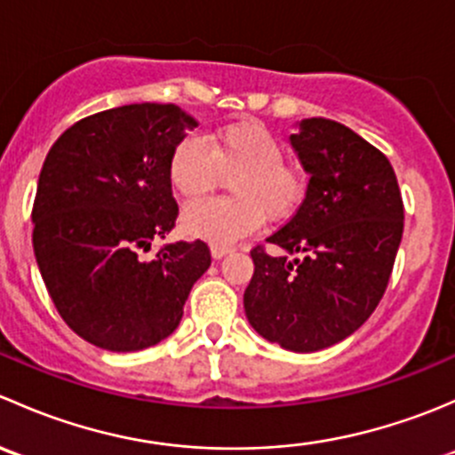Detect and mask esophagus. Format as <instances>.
Here are the masks:
<instances>
[{
    "label": "esophagus",
    "mask_w": 455,
    "mask_h": 455,
    "mask_svg": "<svg viewBox=\"0 0 455 455\" xmlns=\"http://www.w3.org/2000/svg\"><path fill=\"white\" fill-rule=\"evenodd\" d=\"M231 253V249H228V246H211V255H213V259H222L224 255H228Z\"/></svg>",
    "instance_id": "1"
}]
</instances>
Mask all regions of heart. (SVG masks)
Listing matches in <instances>:
<instances>
[{"instance_id": "heart-1", "label": "heart", "mask_w": 455, "mask_h": 455, "mask_svg": "<svg viewBox=\"0 0 455 455\" xmlns=\"http://www.w3.org/2000/svg\"><path fill=\"white\" fill-rule=\"evenodd\" d=\"M283 156L282 140L257 121L222 127L211 147L198 136H185L173 147L167 167L169 182L182 200H198L231 178V198L187 206V235L227 246L253 233L264 215L270 222L292 218L308 191V173Z\"/></svg>"}]
</instances>
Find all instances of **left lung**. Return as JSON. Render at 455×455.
Segmentation results:
<instances>
[{
	"instance_id": "8db88e82",
	"label": "left lung",
	"mask_w": 455,
	"mask_h": 455,
	"mask_svg": "<svg viewBox=\"0 0 455 455\" xmlns=\"http://www.w3.org/2000/svg\"><path fill=\"white\" fill-rule=\"evenodd\" d=\"M310 173L297 213L251 251L246 319L270 343L316 352L359 330L379 306L403 237V198L389 160L350 127L306 118L291 136ZM301 254V258H295Z\"/></svg>"
}]
</instances>
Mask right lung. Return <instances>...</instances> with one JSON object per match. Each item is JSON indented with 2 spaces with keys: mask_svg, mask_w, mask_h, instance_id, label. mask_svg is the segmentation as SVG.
<instances>
[{
  "mask_svg": "<svg viewBox=\"0 0 455 455\" xmlns=\"http://www.w3.org/2000/svg\"><path fill=\"white\" fill-rule=\"evenodd\" d=\"M196 125L173 103L123 105L75 123L45 156L32 249L61 319L92 346L136 352L167 339L211 266L200 240L140 255L176 224L167 167Z\"/></svg>",
  "mask_w": 455,
  "mask_h": 455,
  "instance_id": "add662e5",
  "label": "right lung"
}]
</instances>
